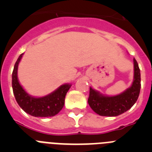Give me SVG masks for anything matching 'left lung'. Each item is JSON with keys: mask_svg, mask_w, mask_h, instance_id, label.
Here are the masks:
<instances>
[{"mask_svg": "<svg viewBox=\"0 0 152 152\" xmlns=\"http://www.w3.org/2000/svg\"><path fill=\"white\" fill-rule=\"evenodd\" d=\"M134 79L129 88L116 96H103L90 88L88 104L96 113L103 116H116L129 110L138 100L141 89L140 69L134 58Z\"/></svg>", "mask_w": 152, "mask_h": 152, "instance_id": "8db88e82", "label": "left lung"}]
</instances>
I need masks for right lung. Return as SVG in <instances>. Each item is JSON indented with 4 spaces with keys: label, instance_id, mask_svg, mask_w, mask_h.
<instances>
[{
    "label": "right lung",
    "instance_id": "obj_1",
    "mask_svg": "<svg viewBox=\"0 0 152 152\" xmlns=\"http://www.w3.org/2000/svg\"><path fill=\"white\" fill-rule=\"evenodd\" d=\"M23 55V53L19 56L12 73V88L17 103L23 110L35 117L56 116L64 107L65 95L72 85L63 84L50 94L42 97H34L29 95L20 84L17 78V68Z\"/></svg>",
    "mask_w": 152,
    "mask_h": 152
}]
</instances>
